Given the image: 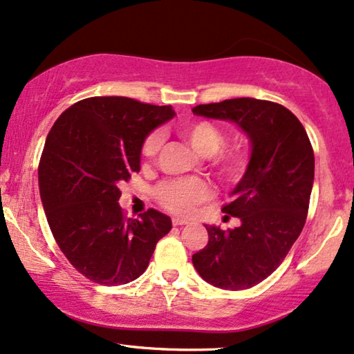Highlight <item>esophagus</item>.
Here are the masks:
<instances>
[{
    "label": "esophagus",
    "mask_w": 354,
    "mask_h": 354,
    "mask_svg": "<svg viewBox=\"0 0 354 354\" xmlns=\"http://www.w3.org/2000/svg\"><path fill=\"white\" fill-rule=\"evenodd\" d=\"M172 224L176 225V227H178V225H187L188 221H187V219H180V217H174Z\"/></svg>",
    "instance_id": "esophagus-1"
}]
</instances>
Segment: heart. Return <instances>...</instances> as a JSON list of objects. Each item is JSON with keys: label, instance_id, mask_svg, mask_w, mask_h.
<instances>
[{"label": "heart", "instance_id": "obj_1", "mask_svg": "<svg viewBox=\"0 0 354 354\" xmlns=\"http://www.w3.org/2000/svg\"><path fill=\"white\" fill-rule=\"evenodd\" d=\"M177 135L200 156L215 154L214 164L222 176L229 180H240L250 167V151L245 148H230L221 151L225 143V135L217 125L207 120L187 122L177 127ZM161 147V137L158 133L149 135L145 140L142 156L145 161H151ZM220 153H217L216 151ZM156 196L166 209L176 214H190L198 203L206 201L211 196V188L200 178H187V180H171L158 188Z\"/></svg>", "mask_w": 354, "mask_h": 354}]
</instances>
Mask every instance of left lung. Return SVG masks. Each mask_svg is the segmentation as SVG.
<instances>
[{
  "label": "left lung",
  "instance_id": "obj_1",
  "mask_svg": "<svg viewBox=\"0 0 354 354\" xmlns=\"http://www.w3.org/2000/svg\"><path fill=\"white\" fill-rule=\"evenodd\" d=\"M193 114L234 122L250 142V167L222 207L240 225H205L207 245L192 256L207 283L251 288L282 264L306 222L314 182V153L301 122L272 101L234 98L200 104Z\"/></svg>",
  "mask_w": 354,
  "mask_h": 354
}]
</instances>
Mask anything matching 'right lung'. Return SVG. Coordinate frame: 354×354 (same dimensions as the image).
<instances>
[{
    "label": "right lung",
    "instance_id": "right-lung-1",
    "mask_svg": "<svg viewBox=\"0 0 354 354\" xmlns=\"http://www.w3.org/2000/svg\"><path fill=\"white\" fill-rule=\"evenodd\" d=\"M174 115L172 106L93 96L66 109L48 133L38 167L43 209L69 263L96 283L140 277L172 229L156 209L125 219L119 183L140 171L145 140Z\"/></svg>",
    "mask_w": 354,
    "mask_h": 354
}]
</instances>
